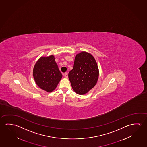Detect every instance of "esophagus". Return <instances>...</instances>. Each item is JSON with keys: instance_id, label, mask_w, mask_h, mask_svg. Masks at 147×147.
I'll use <instances>...</instances> for the list:
<instances>
[{"instance_id": "34e87169", "label": "esophagus", "mask_w": 147, "mask_h": 147, "mask_svg": "<svg viewBox=\"0 0 147 147\" xmlns=\"http://www.w3.org/2000/svg\"><path fill=\"white\" fill-rule=\"evenodd\" d=\"M63 75L65 76V78H67L68 77V75H67V73H64Z\"/></svg>"}]
</instances>
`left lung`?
<instances>
[{
  "label": "left lung",
  "instance_id": "8db88e82",
  "mask_svg": "<svg viewBox=\"0 0 147 147\" xmlns=\"http://www.w3.org/2000/svg\"><path fill=\"white\" fill-rule=\"evenodd\" d=\"M68 76L73 91L77 94H87L93 88L98 81L99 70L91 54L85 51L77 54Z\"/></svg>",
  "mask_w": 147,
  "mask_h": 147
}]
</instances>
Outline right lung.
<instances>
[{
    "mask_svg": "<svg viewBox=\"0 0 147 147\" xmlns=\"http://www.w3.org/2000/svg\"><path fill=\"white\" fill-rule=\"evenodd\" d=\"M33 75L36 84L49 93L56 88L63 77L53 55L39 58L34 65Z\"/></svg>",
    "mask_w": 147,
    "mask_h": 147,
    "instance_id": "right-lung-1",
    "label": "right lung"
}]
</instances>
